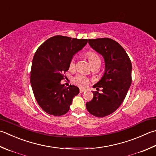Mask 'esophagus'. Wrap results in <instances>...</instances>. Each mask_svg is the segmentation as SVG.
I'll return each mask as SVG.
<instances>
[{"instance_id":"esophagus-1","label":"esophagus","mask_w":156,"mask_h":156,"mask_svg":"<svg viewBox=\"0 0 156 156\" xmlns=\"http://www.w3.org/2000/svg\"><path fill=\"white\" fill-rule=\"evenodd\" d=\"M84 91H86V90L85 89H83V88H80V93H84Z\"/></svg>"}]
</instances>
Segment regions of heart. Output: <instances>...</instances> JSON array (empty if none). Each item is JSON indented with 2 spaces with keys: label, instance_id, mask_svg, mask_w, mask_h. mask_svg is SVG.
Wrapping results in <instances>:
<instances>
[{
  "label": "heart",
  "instance_id": "obj_1",
  "mask_svg": "<svg viewBox=\"0 0 156 156\" xmlns=\"http://www.w3.org/2000/svg\"><path fill=\"white\" fill-rule=\"evenodd\" d=\"M87 56L89 59V62L91 64V66H100L101 65V59L97 55L94 53V52H88L87 53ZM76 66V60L74 58L70 61L69 63V68L70 69H74ZM74 82L76 84L80 87H86L88 84V78L85 77L84 76L79 75L74 78Z\"/></svg>",
  "mask_w": 156,
  "mask_h": 156
}]
</instances>
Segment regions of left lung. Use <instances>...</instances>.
<instances>
[{"label": "left lung", "instance_id": "obj_1", "mask_svg": "<svg viewBox=\"0 0 156 156\" xmlns=\"http://www.w3.org/2000/svg\"><path fill=\"white\" fill-rule=\"evenodd\" d=\"M88 44L101 55L105 61V72L93 86V98L86 103L88 112L96 117H105L120 106L130 87L132 64L122 47L111 38L88 39ZM102 88V93L98 90Z\"/></svg>", "mask_w": 156, "mask_h": 156}]
</instances>
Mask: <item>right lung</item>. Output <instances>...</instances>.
<instances>
[{
    "label": "right lung",
    "mask_w": 156,
    "mask_h": 156,
    "mask_svg": "<svg viewBox=\"0 0 156 156\" xmlns=\"http://www.w3.org/2000/svg\"><path fill=\"white\" fill-rule=\"evenodd\" d=\"M87 39L55 36L40 46L33 57L30 83L36 101L50 115L60 116L69 111L78 94L74 85L61 84L74 55L87 44Z\"/></svg>",
    "instance_id": "1"
}]
</instances>
